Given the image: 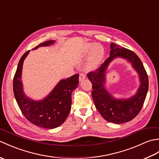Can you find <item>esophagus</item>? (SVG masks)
<instances>
[{"label": "esophagus", "mask_w": 159, "mask_h": 159, "mask_svg": "<svg viewBox=\"0 0 159 159\" xmlns=\"http://www.w3.org/2000/svg\"><path fill=\"white\" fill-rule=\"evenodd\" d=\"M85 77H86L85 74H84V73H80V74H79V80L80 81V80H82L83 79H85Z\"/></svg>", "instance_id": "34e87169"}]
</instances>
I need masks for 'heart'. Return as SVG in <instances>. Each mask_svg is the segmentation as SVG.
<instances>
[{
  "instance_id": "b5f03b06",
  "label": "heart",
  "mask_w": 159,
  "mask_h": 159,
  "mask_svg": "<svg viewBox=\"0 0 159 159\" xmlns=\"http://www.w3.org/2000/svg\"><path fill=\"white\" fill-rule=\"evenodd\" d=\"M89 51H91V52L89 67L92 69L94 68L102 60L104 51L103 47L98 43L93 44L92 43H87L83 46L82 53L83 55H86Z\"/></svg>"
}]
</instances>
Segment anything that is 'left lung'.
Masks as SVG:
<instances>
[{
    "mask_svg": "<svg viewBox=\"0 0 159 159\" xmlns=\"http://www.w3.org/2000/svg\"><path fill=\"white\" fill-rule=\"evenodd\" d=\"M110 56L97 70L87 74L92 83V96L97 110L104 120L115 124H122L134 119L142 109L148 90V76L140 59L130 50L111 43ZM116 57L128 60L139 74L141 84L134 96L128 99H117L103 86L105 72L108 64Z\"/></svg>",
    "mask_w": 159,
    "mask_h": 159,
    "instance_id": "1",
    "label": "left lung"
}]
</instances>
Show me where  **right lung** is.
Instances as JSON below:
<instances>
[{
    "label": "right lung",
    "instance_id": "1",
    "mask_svg": "<svg viewBox=\"0 0 159 159\" xmlns=\"http://www.w3.org/2000/svg\"><path fill=\"white\" fill-rule=\"evenodd\" d=\"M55 42L49 40L40 43L33 50L41 46H48ZM30 50L20 59L13 77V89L15 98L22 114L33 124L39 127L52 129L59 126L68 116L72 105V92L79 85V74H76L59 82L48 96L43 100L35 101L26 97L23 92L21 81L24 60Z\"/></svg>",
    "mask_w": 159,
    "mask_h": 159
}]
</instances>
